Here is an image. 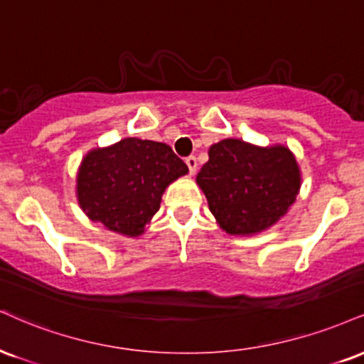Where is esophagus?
<instances>
[{
  "label": "esophagus",
  "mask_w": 364,
  "mask_h": 364,
  "mask_svg": "<svg viewBox=\"0 0 364 364\" xmlns=\"http://www.w3.org/2000/svg\"><path fill=\"white\" fill-rule=\"evenodd\" d=\"M186 166H188V169H190V173L191 174H195L196 173V157L195 156H188L186 157Z\"/></svg>",
  "instance_id": "esophagus-1"
}]
</instances>
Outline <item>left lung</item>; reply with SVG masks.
<instances>
[{
	"label": "left lung",
	"instance_id": "1",
	"mask_svg": "<svg viewBox=\"0 0 364 364\" xmlns=\"http://www.w3.org/2000/svg\"><path fill=\"white\" fill-rule=\"evenodd\" d=\"M196 183L222 230L252 235L277 224L295 203L301 176L288 147L224 139L208 149Z\"/></svg>",
	"mask_w": 364,
	"mask_h": 364
}]
</instances>
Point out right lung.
<instances>
[{"label":"right lung","mask_w":364,"mask_h":364,"mask_svg":"<svg viewBox=\"0 0 364 364\" xmlns=\"http://www.w3.org/2000/svg\"><path fill=\"white\" fill-rule=\"evenodd\" d=\"M186 173L188 166L166 144L127 137L82 157L77 203L108 230L139 237L159 210L166 188Z\"/></svg>","instance_id":"1"}]
</instances>
